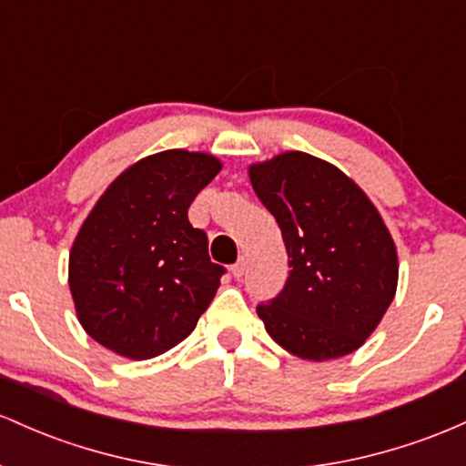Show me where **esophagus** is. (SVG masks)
<instances>
[{
  "instance_id": "1",
  "label": "esophagus",
  "mask_w": 466,
  "mask_h": 466,
  "mask_svg": "<svg viewBox=\"0 0 466 466\" xmlns=\"http://www.w3.org/2000/svg\"><path fill=\"white\" fill-rule=\"evenodd\" d=\"M231 273H233L235 279H239V277L244 275V261H238V264L231 266Z\"/></svg>"
}]
</instances>
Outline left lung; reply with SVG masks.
<instances>
[{"label": "left lung", "mask_w": 466, "mask_h": 466, "mask_svg": "<svg viewBox=\"0 0 466 466\" xmlns=\"http://www.w3.org/2000/svg\"><path fill=\"white\" fill-rule=\"evenodd\" d=\"M289 250L284 290L258 315L275 343L306 360L346 357L365 343L399 286L396 244L365 191L339 167L284 151L248 167Z\"/></svg>", "instance_id": "8db88e82"}]
</instances>
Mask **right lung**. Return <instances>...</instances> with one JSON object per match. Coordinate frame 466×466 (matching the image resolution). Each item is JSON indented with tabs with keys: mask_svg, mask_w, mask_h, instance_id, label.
I'll return each mask as SVG.
<instances>
[{
	"mask_svg": "<svg viewBox=\"0 0 466 466\" xmlns=\"http://www.w3.org/2000/svg\"><path fill=\"white\" fill-rule=\"evenodd\" d=\"M219 169L205 151L145 156L83 219L67 281L78 323L103 348L145 360L193 332L224 268L208 259L207 235L187 211Z\"/></svg>",
	"mask_w": 466,
	"mask_h": 466,
	"instance_id": "right-lung-1",
	"label": "right lung"
}]
</instances>
